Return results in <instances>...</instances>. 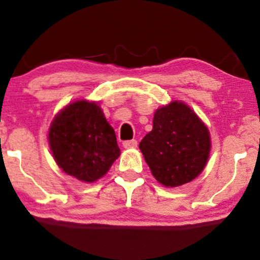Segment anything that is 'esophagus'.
I'll use <instances>...</instances> for the list:
<instances>
[{
	"label": "esophagus",
	"instance_id": "obj_1",
	"mask_svg": "<svg viewBox=\"0 0 260 260\" xmlns=\"http://www.w3.org/2000/svg\"><path fill=\"white\" fill-rule=\"evenodd\" d=\"M122 146H124L125 149H134V147L138 146V141H136V140L124 141V142H122Z\"/></svg>",
	"mask_w": 260,
	"mask_h": 260
}]
</instances>
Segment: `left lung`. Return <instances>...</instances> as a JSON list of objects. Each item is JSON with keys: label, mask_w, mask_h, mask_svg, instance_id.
<instances>
[{"label": "left lung", "mask_w": 260, "mask_h": 260, "mask_svg": "<svg viewBox=\"0 0 260 260\" xmlns=\"http://www.w3.org/2000/svg\"><path fill=\"white\" fill-rule=\"evenodd\" d=\"M139 147L153 177L166 187H177L202 172L211 140L196 114L183 103L172 102L156 110L152 130Z\"/></svg>", "instance_id": "1"}]
</instances>
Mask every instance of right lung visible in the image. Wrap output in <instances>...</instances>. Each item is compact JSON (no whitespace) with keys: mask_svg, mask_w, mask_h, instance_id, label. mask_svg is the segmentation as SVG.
Masks as SVG:
<instances>
[{"mask_svg":"<svg viewBox=\"0 0 260 260\" xmlns=\"http://www.w3.org/2000/svg\"><path fill=\"white\" fill-rule=\"evenodd\" d=\"M48 139L58 166L84 182L103 177L120 155L115 133L103 110L85 100L68 105L55 116Z\"/></svg>","mask_w":260,"mask_h":260,"instance_id":"add662e5","label":"right lung"}]
</instances>
